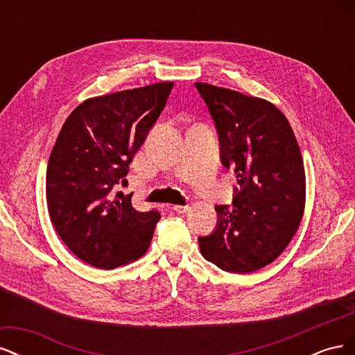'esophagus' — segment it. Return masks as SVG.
I'll list each match as a JSON object with an SVG mask.
<instances>
[{"instance_id":"1","label":"esophagus","mask_w":355,"mask_h":355,"mask_svg":"<svg viewBox=\"0 0 355 355\" xmlns=\"http://www.w3.org/2000/svg\"><path fill=\"white\" fill-rule=\"evenodd\" d=\"M173 210L176 211V213H187L188 210H189V206H188V204H185V206H179V204H178V206H173Z\"/></svg>"}]
</instances>
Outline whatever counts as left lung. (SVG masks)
<instances>
[{"label":"left lung","instance_id":"8db88e82","mask_svg":"<svg viewBox=\"0 0 355 355\" xmlns=\"http://www.w3.org/2000/svg\"><path fill=\"white\" fill-rule=\"evenodd\" d=\"M219 135L220 159L234 168L231 206H216L218 225L200 237L201 254L223 271L247 274L274 262L293 239L305 210V168L295 133L275 105L196 83Z\"/></svg>","mask_w":355,"mask_h":355}]
</instances>
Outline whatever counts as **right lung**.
<instances>
[{
  "label": "right lung",
  "instance_id": "right-lung-1",
  "mask_svg": "<svg viewBox=\"0 0 355 355\" xmlns=\"http://www.w3.org/2000/svg\"><path fill=\"white\" fill-rule=\"evenodd\" d=\"M173 83L115 92L84 101L63 123L46 176L53 227L68 249L101 270L137 261L153 240L159 213L137 211L127 184L128 164L145 142Z\"/></svg>",
  "mask_w": 355,
  "mask_h": 355
}]
</instances>
